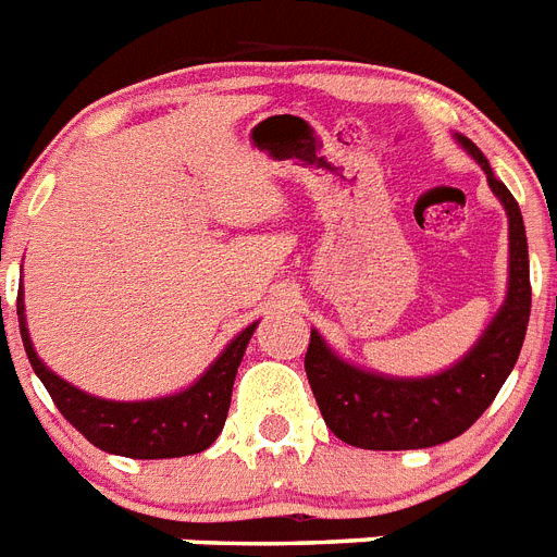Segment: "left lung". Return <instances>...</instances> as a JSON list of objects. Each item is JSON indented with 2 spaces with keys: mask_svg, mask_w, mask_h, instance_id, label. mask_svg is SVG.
Masks as SVG:
<instances>
[{
  "mask_svg": "<svg viewBox=\"0 0 557 557\" xmlns=\"http://www.w3.org/2000/svg\"><path fill=\"white\" fill-rule=\"evenodd\" d=\"M479 163L493 195L502 200L509 226L507 297L475 345L459 362L428 376H391L359 368L331 348L317 329L306 354V373L320 413L336 438L362 450H419L461 436L516 368L530 322V251L524 218L507 186L493 175L487 158L465 135H453Z\"/></svg>",
  "mask_w": 557,
  "mask_h": 557,
  "instance_id": "8db88e82",
  "label": "left lung"
}]
</instances>
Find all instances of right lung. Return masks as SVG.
Wrapping results in <instances>:
<instances>
[{
  "mask_svg": "<svg viewBox=\"0 0 557 557\" xmlns=\"http://www.w3.org/2000/svg\"><path fill=\"white\" fill-rule=\"evenodd\" d=\"M16 314L27 359L41 385L53 396L55 408L62 410L64 419L98 450L127 456V459H177V456H191L214 445V438L221 436L226 424L237 368L257 329V322L243 329L218 354L212 366L184 391L158 396V399L115 401L70 385L41 362L27 331L22 292L16 300Z\"/></svg>",
  "mask_w": 557,
  "mask_h": 557,
  "instance_id": "add662e5",
  "label": "right lung"
}]
</instances>
